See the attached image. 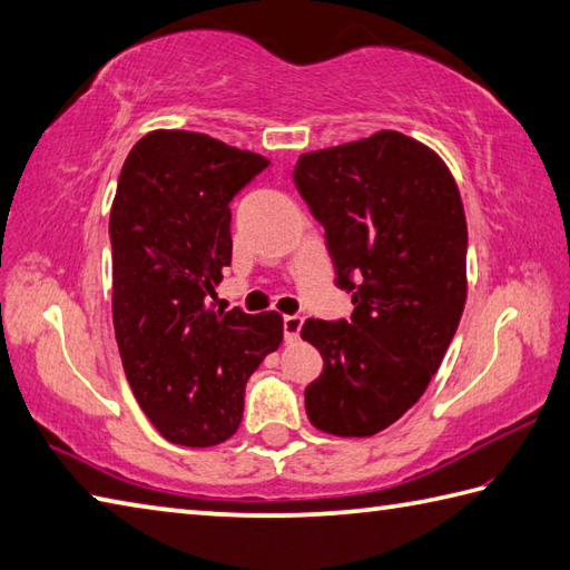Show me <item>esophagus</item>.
Wrapping results in <instances>:
<instances>
[{
    "label": "esophagus",
    "instance_id": "1",
    "mask_svg": "<svg viewBox=\"0 0 570 570\" xmlns=\"http://www.w3.org/2000/svg\"><path fill=\"white\" fill-rule=\"evenodd\" d=\"M301 326H304V318H301L298 314L284 316V338H286V343H296L298 341Z\"/></svg>",
    "mask_w": 570,
    "mask_h": 570
}]
</instances>
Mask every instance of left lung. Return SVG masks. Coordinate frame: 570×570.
I'll return each instance as SVG.
<instances>
[{"mask_svg": "<svg viewBox=\"0 0 570 570\" xmlns=\"http://www.w3.org/2000/svg\"><path fill=\"white\" fill-rule=\"evenodd\" d=\"M294 183L323 229L348 321L308 318L323 371L306 387L311 425L373 438L425 393L466 301V217L438 153L397 130L304 153Z\"/></svg>", "mask_w": 570, "mask_h": 570, "instance_id": "obj_1", "label": "left lung"}]
</instances>
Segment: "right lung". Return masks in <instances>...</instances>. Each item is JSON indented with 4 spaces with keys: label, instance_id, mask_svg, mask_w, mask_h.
<instances>
[{
    "label": "right lung",
    "instance_id": "add662e5",
    "mask_svg": "<svg viewBox=\"0 0 570 570\" xmlns=\"http://www.w3.org/2000/svg\"><path fill=\"white\" fill-rule=\"evenodd\" d=\"M269 160L205 132L150 130L110 207L114 326L140 410L163 438L212 448L237 432L244 385L284 341L276 311H215L232 262L229 203Z\"/></svg>",
    "mask_w": 570,
    "mask_h": 570
}]
</instances>
